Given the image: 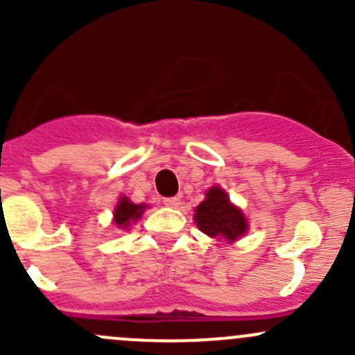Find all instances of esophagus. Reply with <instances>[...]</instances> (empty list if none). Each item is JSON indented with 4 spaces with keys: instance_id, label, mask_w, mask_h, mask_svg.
<instances>
[{
    "instance_id": "34e87169",
    "label": "esophagus",
    "mask_w": 355,
    "mask_h": 355,
    "mask_svg": "<svg viewBox=\"0 0 355 355\" xmlns=\"http://www.w3.org/2000/svg\"><path fill=\"white\" fill-rule=\"evenodd\" d=\"M163 202L166 204L168 207H177L178 204H180V198H177V196H175V198H164Z\"/></svg>"
}]
</instances>
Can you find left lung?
Here are the masks:
<instances>
[{"mask_svg": "<svg viewBox=\"0 0 355 355\" xmlns=\"http://www.w3.org/2000/svg\"><path fill=\"white\" fill-rule=\"evenodd\" d=\"M194 220L199 230L213 239H227L237 241L245 234L247 221L239 207L232 206L227 192L220 187L207 191L206 199L196 207Z\"/></svg>", "mask_w": 355, "mask_h": 355, "instance_id": "1", "label": "left lung"}]
</instances>
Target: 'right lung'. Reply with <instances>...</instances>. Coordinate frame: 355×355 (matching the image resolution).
<instances>
[{
	"label": "right lung",
	"instance_id": "add662e5",
	"mask_svg": "<svg viewBox=\"0 0 355 355\" xmlns=\"http://www.w3.org/2000/svg\"><path fill=\"white\" fill-rule=\"evenodd\" d=\"M144 204H134L127 198H121L118 206L114 207V223L120 228H127L132 221L141 218V214L144 213Z\"/></svg>",
	"mask_w": 355,
	"mask_h": 355
}]
</instances>
